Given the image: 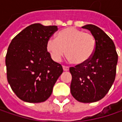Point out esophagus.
Instances as JSON below:
<instances>
[{"instance_id": "34e87169", "label": "esophagus", "mask_w": 122, "mask_h": 122, "mask_svg": "<svg viewBox=\"0 0 122 122\" xmlns=\"http://www.w3.org/2000/svg\"><path fill=\"white\" fill-rule=\"evenodd\" d=\"M63 69L64 71H68L69 70V67L68 66H63Z\"/></svg>"}]
</instances>
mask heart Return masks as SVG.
Listing matches in <instances>:
<instances>
[{"label": "heart", "instance_id": "heart-1", "mask_svg": "<svg viewBox=\"0 0 122 122\" xmlns=\"http://www.w3.org/2000/svg\"><path fill=\"white\" fill-rule=\"evenodd\" d=\"M96 48L95 37L88 32L70 27L61 30L56 38H49L46 49L55 61H60L66 54L76 65H83L93 56Z\"/></svg>", "mask_w": 122, "mask_h": 122}]
</instances>
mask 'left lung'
I'll return each mask as SVG.
<instances>
[{"mask_svg":"<svg viewBox=\"0 0 122 122\" xmlns=\"http://www.w3.org/2000/svg\"><path fill=\"white\" fill-rule=\"evenodd\" d=\"M82 27L95 37L96 48L87 63L70 68L71 92L78 102L90 103L100 100L110 90L116 76L118 55L113 41L103 30L94 25Z\"/></svg>","mask_w":122,"mask_h":122,"instance_id":"8db88e82","label":"left lung"}]
</instances>
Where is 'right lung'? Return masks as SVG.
I'll list each match as a JSON object with an SVG mask.
<instances>
[{
    "label": "right lung",
    "instance_id": "right-lung-1",
    "mask_svg": "<svg viewBox=\"0 0 122 122\" xmlns=\"http://www.w3.org/2000/svg\"><path fill=\"white\" fill-rule=\"evenodd\" d=\"M58 30L57 26L32 24L12 39L5 56L7 78L12 91L22 100L38 103L46 101L63 73L54 61L46 43Z\"/></svg>",
    "mask_w": 122,
    "mask_h": 122
}]
</instances>
